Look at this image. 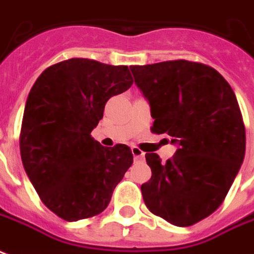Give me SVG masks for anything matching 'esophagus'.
<instances>
[{
    "mask_svg": "<svg viewBox=\"0 0 254 254\" xmlns=\"http://www.w3.org/2000/svg\"><path fill=\"white\" fill-rule=\"evenodd\" d=\"M131 153H133L134 160H142V158L145 157V153L142 152L141 149L137 148V146H133V148H131Z\"/></svg>",
    "mask_w": 254,
    "mask_h": 254,
    "instance_id": "1",
    "label": "esophagus"
}]
</instances>
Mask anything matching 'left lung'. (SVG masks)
<instances>
[{"mask_svg": "<svg viewBox=\"0 0 254 254\" xmlns=\"http://www.w3.org/2000/svg\"><path fill=\"white\" fill-rule=\"evenodd\" d=\"M150 105L152 131L179 144L161 162L146 153L152 177L141 185L146 208L177 226L210 216L225 200L245 156V127L230 85L216 69L176 60L130 66Z\"/></svg>", "mask_w": 254, "mask_h": 254, "instance_id": "1", "label": "left lung"}]
</instances>
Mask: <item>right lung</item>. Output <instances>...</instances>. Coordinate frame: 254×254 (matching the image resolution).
<instances>
[{
  "label": "right lung",
  "mask_w": 254,
  "mask_h": 254,
  "mask_svg": "<svg viewBox=\"0 0 254 254\" xmlns=\"http://www.w3.org/2000/svg\"><path fill=\"white\" fill-rule=\"evenodd\" d=\"M133 84L127 66L70 58L30 89L19 134L25 172L48 209L65 221L100 214L133 164L124 144L105 148L90 133L106 101Z\"/></svg>",
  "instance_id": "add662e5"
}]
</instances>
